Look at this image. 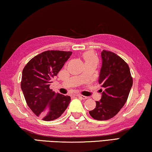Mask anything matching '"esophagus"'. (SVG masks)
Here are the masks:
<instances>
[{
    "mask_svg": "<svg viewBox=\"0 0 152 152\" xmlns=\"http://www.w3.org/2000/svg\"><path fill=\"white\" fill-rule=\"evenodd\" d=\"M76 96H78V98H80V99H83V100H86V99H87V98H88L87 96H84V95H82V94H77Z\"/></svg>",
    "mask_w": 152,
    "mask_h": 152,
    "instance_id": "34e87169",
    "label": "esophagus"
}]
</instances>
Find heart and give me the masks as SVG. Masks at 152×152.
I'll return each instance as SVG.
<instances>
[{
    "instance_id": "b5f03b06",
    "label": "heart",
    "mask_w": 152,
    "mask_h": 152,
    "mask_svg": "<svg viewBox=\"0 0 152 152\" xmlns=\"http://www.w3.org/2000/svg\"><path fill=\"white\" fill-rule=\"evenodd\" d=\"M84 58L85 62L86 61H96L97 62L96 56L92 51H87V52L84 53Z\"/></svg>"
}]
</instances>
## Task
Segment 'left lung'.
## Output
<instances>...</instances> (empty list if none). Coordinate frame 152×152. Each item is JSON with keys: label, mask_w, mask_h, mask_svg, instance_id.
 Returning a JSON list of instances; mask_svg holds the SVG:
<instances>
[{"label": "left lung", "mask_w": 152, "mask_h": 152, "mask_svg": "<svg viewBox=\"0 0 152 152\" xmlns=\"http://www.w3.org/2000/svg\"><path fill=\"white\" fill-rule=\"evenodd\" d=\"M102 68L99 83L101 84L102 97L96 101V107L89 111L93 119L105 121L115 117L124 106L133 85L129 67L116 53L102 50Z\"/></svg>", "instance_id": "8db88e82"}]
</instances>
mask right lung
Instances as JSON below:
<instances>
[{
    "label": "right lung",
    "mask_w": 152,
    "mask_h": 152,
    "mask_svg": "<svg viewBox=\"0 0 152 152\" xmlns=\"http://www.w3.org/2000/svg\"><path fill=\"white\" fill-rule=\"evenodd\" d=\"M72 51L48 50L33 58L24 67L20 88L28 106L43 121L60 117L70 104V96L50 88L51 78L57 76Z\"/></svg>",
    "instance_id": "1"
}]
</instances>
